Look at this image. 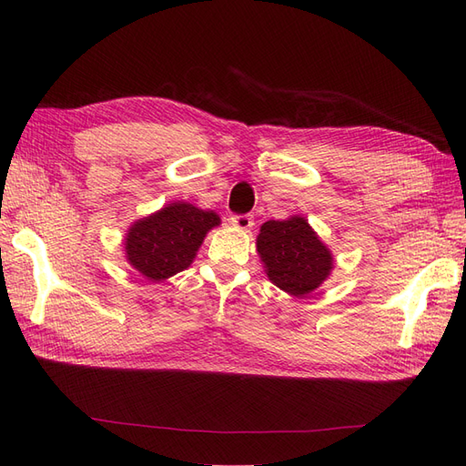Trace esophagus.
Listing matches in <instances>:
<instances>
[{
	"label": "esophagus",
	"instance_id": "1",
	"mask_svg": "<svg viewBox=\"0 0 466 466\" xmlns=\"http://www.w3.org/2000/svg\"><path fill=\"white\" fill-rule=\"evenodd\" d=\"M231 225L237 229L247 231L252 228V225H255V219H252V216H248V214H235V216H231Z\"/></svg>",
	"mask_w": 466,
	"mask_h": 466
}]
</instances>
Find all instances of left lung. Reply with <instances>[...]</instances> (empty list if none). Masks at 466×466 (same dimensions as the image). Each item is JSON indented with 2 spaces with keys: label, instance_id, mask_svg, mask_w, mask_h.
<instances>
[{
  "label": "left lung",
  "instance_id": "obj_1",
  "mask_svg": "<svg viewBox=\"0 0 466 466\" xmlns=\"http://www.w3.org/2000/svg\"><path fill=\"white\" fill-rule=\"evenodd\" d=\"M257 250L268 278L295 298L315 291L332 268L330 250L298 216L284 221H266L257 238Z\"/></svg>",
  "mask_w": 466,
  "mask_h": 466
}]
</instances>
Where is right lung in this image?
<instances>
[{
	"instance_id": "obj_1",
	"label": "right lung",
	"mask_w": 466,
	"mask_h": 466,
	"mask_svg": "<svg viewBox=\"0 0 466 466\" xmlns=\"http://www.w3.org/2000/svg\"><path fill=\"white\" fill-rule=\"evenodd\" d=\"M219 225L214 211L187 202L168 204L139 219L126 235V258L151 281H161L188 268L206 233Z\"/></svg>"
}]
</instances>
